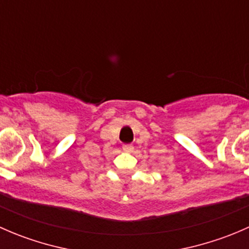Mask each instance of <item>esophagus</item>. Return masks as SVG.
Instances as JSON below:
<instances>
[{
    "label": "esophagus",
    "instance_id": "1",
    "mask_svg": "<svg viewBox=\"0 0 249 249\" xmlns=\"http://www.w3.org/2000/svg\"><path fill=\"white\" fill-rule=\"evenodd\" d=\"M123 149H124L125 152H132V149H134V145H132V144H124V145H123Z\"/></svg>",
    "mask_w": 249,
    "mask_h": 249
}]
</instances>
